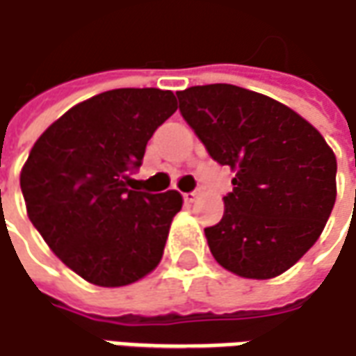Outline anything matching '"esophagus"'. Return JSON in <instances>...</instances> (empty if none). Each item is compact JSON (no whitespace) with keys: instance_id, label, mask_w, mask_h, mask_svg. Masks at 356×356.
Wrapping results in <instances>:
<instances>
[{"instance_id":"obj_1","label":"esophagus","mask_w":356,"mask_h":356,"mask_svg":"<svg viewBox=\"0 0 356 356\" xmlns=\"http://www.w3.org/2000/svg\"><path fill=\"white\" fill-rule=\"evenodd\" d=\"M198 197H200V191H193V193H185V195H183L185 202H195Z\"/></svg>"}]
</instances>
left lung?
<instances>
[{"instance_id":"obj_1","label":"left lung","mask_w":356,"mask_h":356,"mask_svg":"<svg viewBox=\"0 0 356 356\" xmlns=\"http://www.w3.org/2000/svg\"><path fill=\"white\" fill-rule=\"evenodd\" d=\"M179 111L212 159L234 171L210 253L243 279H275L318 241L337 197V159L306 118L229 83L179 91Z\"/></svg>"}]
</instances>
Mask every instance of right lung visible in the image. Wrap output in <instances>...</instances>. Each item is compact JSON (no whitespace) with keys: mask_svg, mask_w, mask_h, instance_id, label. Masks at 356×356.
I'll return each mask as SVG.
<instances>
[{"mask_svg":"<svg viewBox=\"0 0 356 356\" xmlns=\"http://www.w3.org/2000/svg\"><path fill=\"white\" fill-rule=\"evenodd\" d=\"M177 111L173 91L113 89L54 120L21 169L26 214L46 245L81 279L117 289L159 265L177 191H132L147 140Z\"/></svg>","mask_w":356,"mask_h":356,"instance_id":"obj_1","label":"right lung"}]
</instances>
